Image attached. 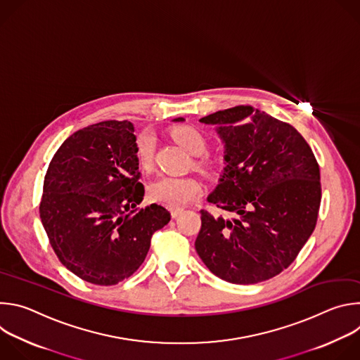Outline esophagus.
Returning a JSON list of instances; mask_svg holds the SVG:
<instances>
[{
	"instance_id": "obj_1",
	"label": "esophagus",
	"mask_w": 360,
	"mask_h": 360,
	"mask_svg": "<svg viewBox=\"0 0 360 360\" xmlns=\"http://www.w3.org/2000/svg\"><path fill=\"white\" fill-rule=\"evenodd\" d=\"M182 208H174V210H171V217L172 218H176L179 214H182Z\"/></svg>"
}]
</instances>
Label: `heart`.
<instances>
[{
    "label": "heart",
    "instance_id": "1",
    "mask_svg": "<svg viewBox=\"0 0 360 360\" xmlns=\"http://www.w3.org/2000/svg\"><path fill=\"white\" fill-rule=\"evenodd\" d=\"M172 136L191 155L199 157L207 149V139L193 127H179L172 132ZM136 158L141 168H150L153 161V136L148 131H143L136 138ZM199 195L200 185L193 178L161 176L149 186L150 200L169 208L185 207L186 203L198 199Z\"/></svg>",
    "mask_w": 360,
    "mask_h": 360
}]
</instances>
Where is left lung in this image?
I'll list each match as a JSON object with an SVG mask.
<instances>
[{"label": "left lung", "instance_id": "1", "mask_svg": "<svg viewBox=\"0 0 360 360\" xmlns=\"http://www.w3.org/2000/svg\"><path fill=\"white\" fill-rule=\"evenodd\" d=\"M199 121L214 125L225 145V168L208 202L229 218L202 210L195 249L226 282L268 281L296 259L316 226L322 196L316 158L292 125L250 105Z\"/></svg>", "mask_w": 360, "mask_h": 360}]
</instances>
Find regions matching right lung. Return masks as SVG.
I'll list each match as a JSON object with an SVG mask.
<instances>
[{"instance_id": "add662e5", "label": "right lung", "mask_w": 360, "mask_h": 360, "mask_svg": "<svg viewBox=\"0 0 360 360\" xmlns=\"http://www.w3.org/2000/svg\"><path fill=\"white\" fill-rule=\"evenodd\" d=\"M128 121H104L68 136L51 160L39 217L60 262L85 282L111 286L145 261L153 232L171 214L136 210L143 185Z\"/></svg>"}]
</instances>
